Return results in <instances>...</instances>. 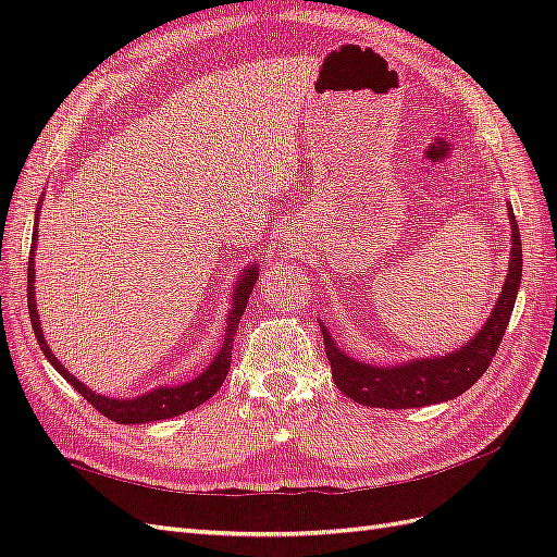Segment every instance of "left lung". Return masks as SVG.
Returning <instances> with one entry per match:
<instances>
[{
  "label": "left lung",
  "mask_w": 557,
  "mask_h": 557,
  "mask_svg": "<svg viewBox=\"0 0 557 557\" xmlns=\"http://www.w3.org/2000/svg\"><path fill=\"white\" fill-rule=\"evenodd\" d=\"M507 211L511 221V262L507 269V281H504L502 295L491 318L485 320V325L479 330L474 339H469L460 350L436 358L409 360L395 367H372L346 356L332 342L330 332L320 325L323 327L325 352L332 367L334 385L346 397L364 404V407L416 409L458 397L483 376L485 369L493 362L504 332H507L522 276L520 232L511 205Z\"/></svg>",
  "instance_id": "left-lung-1"
}]
</instances>
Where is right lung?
I'll use <instances>...</instances> for the list:
<instances>
[{"instance_id":"add662e5","label":"right lung","mask_w":557,"mask_h":557,"mask_svg":"<svg viewBox=\"0 0 557 557\" xmlns=\"http://www.w3.org/2000/svg\"><path fill=\"white\" fill-rule=\"evenodd\" d=\"M41 207V201H39ZM37 218H39V209H37ZM39 242V230L35 227V234H32V250L37 248ZM35 256L29 258V269H27V307H29V320H32V330H35L37 342L44 350L46 360L58 369V374H62L70 385H74V391L78 395H83V399H88L92 407L115 420L121 425H137V423H153V420H166L181 416L185 411H190L199 404H205L209 397H213L227 376V369L232 362V344H234V334H237V325L246 311L248 305V295L252 293V285L258 281V264H250L246 269H242V276L237 288H234L232 295V309L227 313V327H225V342L221 352H218L215 360L209 364L207 372H201L197 379L183 383V385H170V387H156L141 397H132V399H113L107 395H97L95 391H90L88 385H83L74 374L66 372L62 367V362L53 356V350L48 348L46 339H44V330L39 323V313H37V305H35Z\"/></svg>"}]
</instances>
